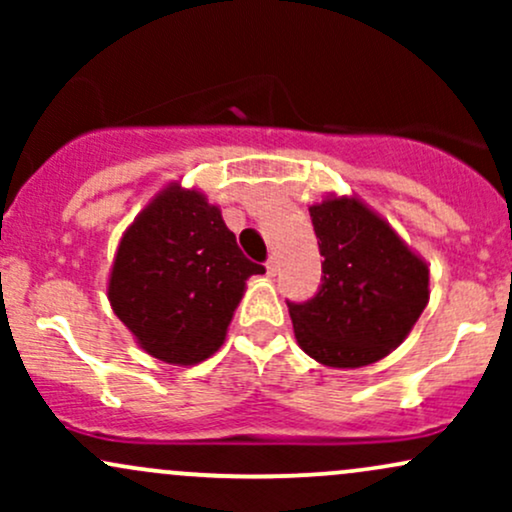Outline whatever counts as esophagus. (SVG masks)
Segmentation results:
<instances>
[{
  "label": "esophagus",
  "mask_w": 512,
  "mask_h": 512,
  "mask_svg": "<svg viewBox=\"0 0 512 512\" xmlns=\"http://www.w3.org/2000/svg\"><path fill=\"white\" fill-rule=\"evenodd\" d=\"M276 272H279V260H276V255H272L267 260V274L269 276H276Z\"/></svg>",
  "instance_id": "esophagus-1"
}]
</instances>
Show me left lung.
<instances>
[{
	"label": "left lung",
	"instance_id": "obj_1",
	"mask_svg": "<svg viewBox=\"0 0 512 512\" xmlns=\"http://www.w3.org/2000/svg\"><path fill=\"white\" fill-rule=\"evenodd\" d=\"M322 279L308 301H286L298 344L332 368L380 361L428 303V267L358 199L310 207Z\"/></svg>",
	"mask_w": 512,
	"mask_h": 512
}]
</instances>
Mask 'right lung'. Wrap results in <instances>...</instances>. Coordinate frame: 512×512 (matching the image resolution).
I'll list each match as a JSON object with an SVG mask.
<instances>
[{
	"instance_id": "1",
	"label": "right lung",
	"mask_w": 512,
	"mask_h": 512,
	"mask_svg": "<svg viewBox=\"0 0 512 512\" xmlns=\"http://www.w3.org/2000/svg\"><path fill=\"white\" fill-rule=\"evenodd\" d=\"M252 274L264 267L243 255L221 211L173 185L129 226L108 296L146 354L192 366L223 344Z\"/></svg>"
}]
</instances>
